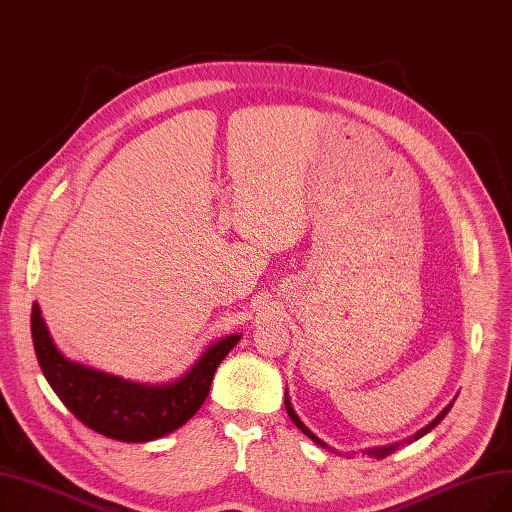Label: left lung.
<instances>
[{
	"label": "left lung",
	"mask_w": 512,
	"mask_h": 512,
	"mask_svg": "<svg viewBox=\"0 0 512 512\" xmlns=\"http://www.w3.org/2000/svg\"><path fill=\"white\" fill-rule=\"evenodd\" d=\"M452 405H454V401L452 403H449L447 407H443V410H441V414L433 420V422H428L424 428H420V431L418 433H414L412 437H407V439H403V441H397V443H388V445H376V447H365L363 449V454L365 456H370V458H376V460H382V458H386V456H391L393 452H397V447L399 445H405V443H412V441H418L420 437H424L426 433H431L433 431V428L447 416V412L449 410H452ZM285 410H288V416L292 418V422L300 428V431L306 435V437H309L313 443H317L319 447H323V449H327V452H334L336 454V449L334 447H330V445H327L323 439H319L313 431H311V428L309 426H306L300 418H298V414L294 412V405H292V401H290V395H288V391H285Z\"/></svg>",
	"instance_id": "left-lung-1"
}]
</instances>
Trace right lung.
<instances>
[{
	"label": "right lung",
	"instance_id": "right-lung-1",
	"mask_svg": "<svg viewBox=\"0 0 512 512\" xmlns=\"http://www.w3.org/2000/svg\"><path fill=\"white\" fill-rule=\"evenodd\" d=\"M31 334L39 367L69 412L92 431L126 443L155 441L187 424L206 401L220 361L241 340V334L224 336L180 378L149 384L96 370L60 353L37 302L31 311Z\"/></svg>",
	"mask_w": 512,
	"mask_h": 512
}]
</instances>
